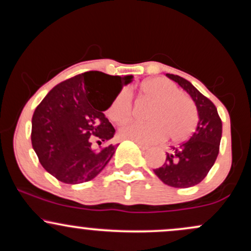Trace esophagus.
Here are the masks:
<instances>
[{
	"label": "esophagus",
	"instance_id": "34e87169",
	"mask_svg": "<svg viewBox=\"0 0 251 251\" xmlns=\"http://www.w3.org/2000/svg\"><path fill=\"white\" fill-rule=\"evenodd\" d=\"M135 144H137L138 146H139L140 149L143 150V151H146V150H149V146H146V145H144V144H142V143H138V142H135Z\"/></svg>",
	"mask_w": 251,
	"mask_h": 251
}]
</instances>
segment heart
<instances>
[{
  "instance_id": "b5f03b06",
  "label": "heart",
  "mask_w": 251,
  "mask_h": 251,
  "mask_svg": "<svg viewBox=\"0 0 251 251\" xmlns=\"http://www.w3.org/2000/svg\"><path fill=\"white\" fill-rule=\"evenodd\" d=\"M139 97L150 100L148 123H128L120 127V137L150 145L169 137L172 142L186 140L195 131L198 113L195 102L171 80L166 77H152L145 80L139 87ZM133 100L127 89H123L112 100L108 117L117 124L126 123L132 117Z\"/></svg>"
}]
</instances>
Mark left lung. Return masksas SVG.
Masks as SVG:
<instances>
[{"mask_svg":"<svg viewBox=\"0 0 251 251\" xmlns=\"http://www.w3.org/2000/svg\"><path fill=\"white\" fill-rule=\"evenodd\" d=\"M185 89L192 98L198 111L196 131L189 140L172 148L166 160L154 174L163 183L174 188H190L206 177L220 152L222 120L214 102L204 97L191 82L175 74H166Z\"/></svg>","mask_w":251,"mask_h":251,"instance_id":"left-lung-1","label":"left lung"}]
</instances>
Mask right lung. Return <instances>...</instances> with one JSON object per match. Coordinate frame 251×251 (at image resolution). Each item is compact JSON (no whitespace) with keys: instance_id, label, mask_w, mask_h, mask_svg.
I'll return each instance as SVG.
<instances>
[{"instance_id":"add662e5","label":"right lung","mask_w":251,"mask_h":251,"mask_svg":"<svg viewBox=\"0 0 251 251\" xmlns=\"http://www.w3.org/2000/svg\"><path fill=\"white\" fill-rule=\"evenodd\" d=\"M132 77L85 72L45 97L31 119V145L46 171L66 184L85 183L102 171L117 150L116 129L103 112Z\"/></svg>"}]
</instances>
